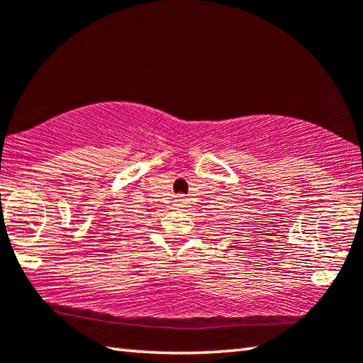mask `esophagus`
<instances>
[{
    "label": "esophagus",
    "instance_id": "34e87169",
    "mask_svg": "<svg viewBox=\"0 0 363 363\" xmlns=\"http://www.w3.org/2000/svg\"><path fill=\"white\" fill-rule=\"evenodd\" d=\"M176 201H177V206H179V208H182V205H184V203H186V199H184V196L181 195V196H179V199H177Z\"/></svg>",
    "mask_w": 363,
    "mask_h": 363
}]
</instances>
